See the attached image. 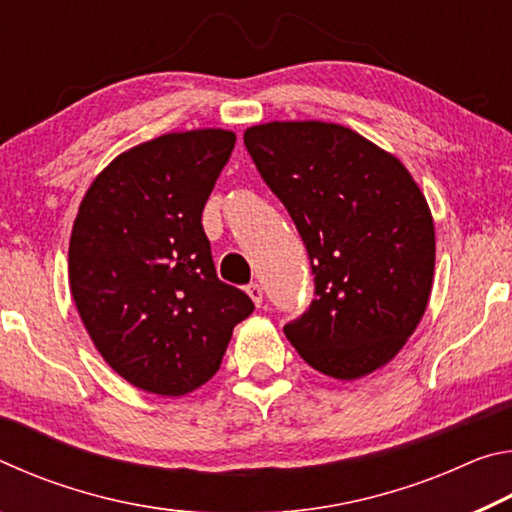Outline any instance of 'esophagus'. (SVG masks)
Segmentation results:
<instances>
[{
    "label": "esophagus",
    "instance_id": "34e87169",
    "mask_svg": "<svg viewBox=\"0 0 512 512\" xmlns=\"http://www.w3.org/2000/svg\"><path fill=\"white\" fill-rule=\"evenodd\" d=\"M246 293L250 298H253V302L257 307H262V300H264V289H262V284H257V282H250L248 287H246Z\"/></svg>",
    "mask_w": 512,
    "mask_h": 512
}]
</instances>
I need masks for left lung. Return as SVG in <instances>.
<instances>
[{
  "label": "left lung",
  "mask_w": 512,
  "mask_h": 512,
  "mask_svg": "<svg viewBox=\"0 0 512 512\" xmlns=\"http://www.w3.org/2000/svg\"><path fill=\"white\" fill-rule=\"evenodd\" d=\"M259 176L307 248L314 300L284 325L311 368L357 379L391 361L427 309L436 237L404 164L325 121H273L244 133Z\"/></svg>",
  "instance_id": "obj_1"
}]
</instances>
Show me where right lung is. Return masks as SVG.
Segmentation results:
<instances>
[{"instance_id": "add662e5", "label": "right lung", "mask_w": 512, "mask_h": 512, "mask_svg": "<svg viewBox=\"0 0 512 512\" xmlns=\"http://www.w3.org/2000/svg\"><path fill=\"white\" fill-rule=\"evenodd\" d=\"M235 142L205 128L135 146L99 173L76 214V309L108 366L142 391L178 397L210 381L255 309L216 277L201 223Z\"/></svg>"}]
</instances>
